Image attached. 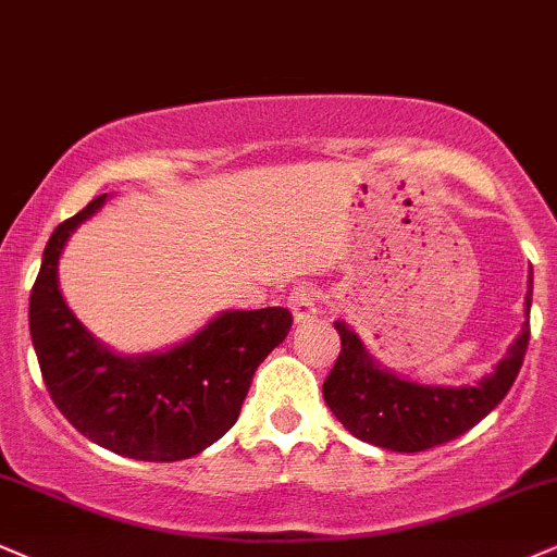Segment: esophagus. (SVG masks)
<instances>
[{"instance_id": "34e87169", "label": "esophagus", "mask_w": 557, "mask_h": 557, "mask_svg": "<svg viewBox=\"0 0 557 557\" xmlns=\"http://www.w3.org/2000/svg\"><path fill=\"white\" fill-rule=\"evenodd\" d=\"M289 310L297 322H310L320 312V292L312 286L301 284L289 294Z\"/></svg>"}]
</instances>
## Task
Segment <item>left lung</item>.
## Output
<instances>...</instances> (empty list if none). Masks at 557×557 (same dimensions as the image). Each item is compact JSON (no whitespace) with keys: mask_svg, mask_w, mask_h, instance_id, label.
<instances>
[{"mask_svg":"<svg viewBox=\"0 0 557 557\" xmlns=\"http://www.w3.org/2000/svg\"><path fill=\"white\" fill-rule=\"evenodd\" d=\"M532 271L527 281L524 325L504 359L478 384H418L380 367L359 335L335 320L341 356L322 384L327 408L361 442L389 451H423L462 436L504 400L517 380L530 343Z\"/></svg>","mask_w":557,"mask_h":557,"instance_id":"8db88e82","label":"left lung"}]
</instances>
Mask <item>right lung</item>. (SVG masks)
<instances>
[{"mask_svg": "<svg viewBox=\"0 0 557 557\" xmlns=\"http://www.w3.org/2000/svg\"><path fill=\"white\" fill-rule=\"evenodd\" d=\"M108 201L98 196L48 239L30 292V338L51 400L82 436L115 455L177 462L232 429L252 374L292 327L284 307L219 312L168 351L115 354L69 310L59 289L66 239Z\"/></svg>", "mask_w": 557, "mask_h": 557, "instance_id": "right-lung-1", "label": "right lung"}]
</instances>
